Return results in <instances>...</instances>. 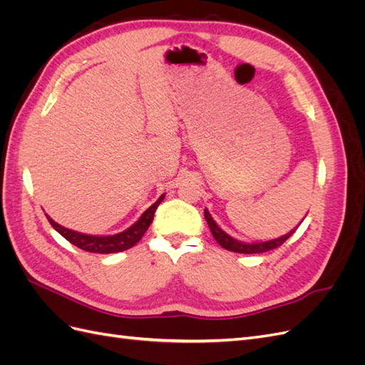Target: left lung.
<instances>
[{
  "label": "left lung",
  "instance_id": "1",
  "mask_svg": "<svg viewBox=\"0 0 365 365\" xmlns=\"http://www.w3.org/2000/svg\"><path fill=\"white\" fill-rule=\"evenodd\" d=\"M204 216H205L207 224H208L210 230H212V235L216 239L217 244L222 247V248L228 250V251L240 252V254H259V252H267L269 250L277 248V247H280L283 244L286 239H289L295 233V230H297V227H295L294 230L289 231L288 235H284V236L277 237V239L267 240V242H257V244H247V242H240V240L233 239L231 236H228L224 230H220L219 225L213 220L212 215L208 213L207 208L204 210Z\"/></svg>",
  "mask_w": 365,
  "mask_h": 365
}]
</instances>
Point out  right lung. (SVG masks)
<instances>
[{
  "label": "right lung",
  "instance_id": "obj_1",
  "mask_svg": "<svg viewBox=\"0 0 365 365\" xmlns=\"http://www.w3.org/2000/svg\"><path fill=\"white\" fill-rule=\"evenodd\" d=\"M164 200V195H161L158 197V201L155 204H152L145 213L141 215V217L137 220V222L129 227L128 230L121 231L118 235H113V236H91V235H83V233H77V231L68 230L62 225H59L58 222L47 215L48 222L51 224V227L58 231L61 236H63L67 239L70 244L76 245L77 248H81L83 251L88 252H98V254H111V252H120L125 251L134 247L137 242L143 237V235L146 233V230L149 228V225L152 224L153 220V215H155L157 207L161 204V201Z\"/></svg>",
  "mask_w": 365,
  "mask_h": 365
}]
</instances>
